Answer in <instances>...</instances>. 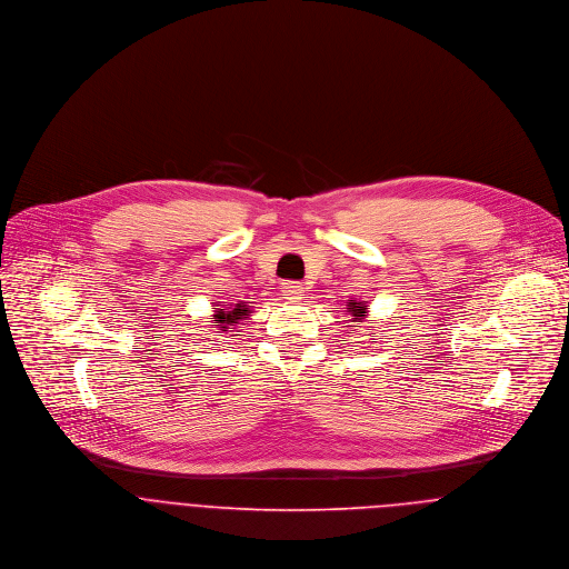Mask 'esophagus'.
Instances as JSON below:
<instances>
[{
  "mask_svg": "<svg viewBox=\"0 0 569 569\" xmlns=\"http://www.w3.org/2000/svg\"><path fill=\"white\" fill-rule=\"evenodd\" d=\"M282 293L287 296V300L300 302V300L305 298V284H302V282H296V280L282 282Z\"/></svg>",
  "mask_w": 569,
  "mask_h": 569,
  "instance_id": "34e87169",
  "label": "esophagus"
}]
</instances>
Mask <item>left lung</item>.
Returning a JSON list of instances; mask_svg holds the SVG:
<instances>
[{
  "label": "left lung",
  "instance_id": "1",
  "mask_svg": "<svg viewBox=\"0 0 569 569\" xmlns=\"http://www.w3.org/2000/svg\"><path fill=\"white\" fill-rule=\"evenodd\" d=\"M348 309H350L348 313L352 316V322H363V318H366V313H368L363 302H355V300H350V302H348ZM368 330H370V328H368ZM372 335H375V332H372Z\"/></svg>",
  "mask_w": 569,
  "mask_h": 569
}]
</instances>
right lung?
I'll use <instances>...</instances> for the list:
<instances>
[{
	"label": "right lung",
	"mask_w": 569,
	"mask_h": 569,
	"mask_svg": "<svg viewBox=\"0 0 569 569\" xmlns=\"http://www.w3.org/2000/svg\"><path fill=\"white\" fill-rule=\"evenodd\" d=\"M230 307H232V305H230ZM244 316H249V309H247L244 302L237 305L234 309H217V313H214V318H212V326H217L219 330H226V328H230V326L239 325Z\"/></svg>",
	"instance_id": "right-lung-1"
}]
</instances>
